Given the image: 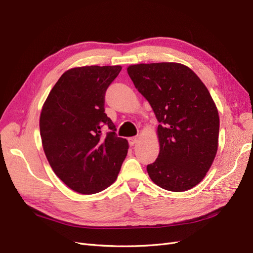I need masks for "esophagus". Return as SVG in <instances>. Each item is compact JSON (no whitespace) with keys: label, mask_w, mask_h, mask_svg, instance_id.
Instances as JSON below:
<instances>
[{"label":"esophagus","mask_w":253,"mask_h":253,"mask_svg":"<svg viewBox=\"0 0 253 253\" xmlns=\"http://www.w3.org/2000/svg\"><path fill=\"white\" fill-rule=\"evenodd\" d=\"M138 141V136H133V137H130L129 138V144L130 146H133L134 144H136Z\"/></svg>","instance_id":"1"}]
</instances>
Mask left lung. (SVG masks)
Instances as JSON below:
<instances>
[{
    "instance_id": "1",
    "label": "left lung",
    "mask_w": 253,
    "mask_h": 253,
    "mask_svg": "<svg viewBox=\"0 0 253 253\" xmlns=\"http://www.w3.org/2000/svg\"><path fill=\"white\" fill-rule=\"evenodd\" d=\"M127 72L160 122V153L147 166L149 177L169 191L193 188L205 177L218 147V111L207 87L180 63L135 64Z\"/></svg>"
}]
</instances>
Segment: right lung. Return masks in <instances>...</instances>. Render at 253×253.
<instances>
[{
  "instance_id": "right-lung-1",
  "label": "right lung",
  "mask_w": 253,
  "mask_h": 253,
  "mask_svg": "<svg viewBox=\"0 0 253 253\" xmlns=\"http://www.w3.org/2000/svg\"><path fill=\"white\" fill-rule=\"evenodd\" d=\"M122 69L82 66L65 71L52 87L40 116V133L48 163L60 180L82 194L115 183L128 152L104 109L106 89ZM111 131L105 136L101 128Z\"/></svg>"
}]
</instances>
